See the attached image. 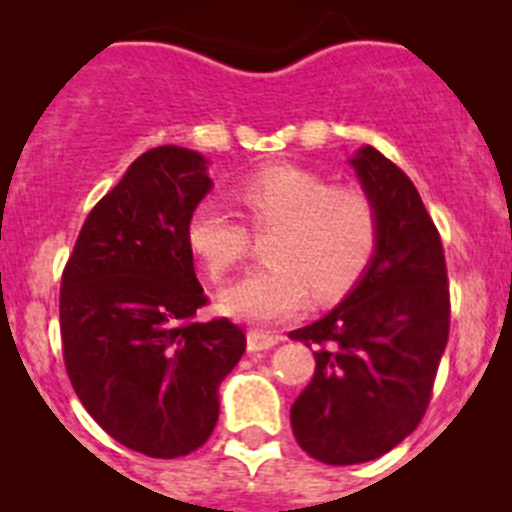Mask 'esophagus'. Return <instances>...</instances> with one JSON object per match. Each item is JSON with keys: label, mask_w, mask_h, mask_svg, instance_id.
<instances>
[{"label": "esophagus", "mask_w": 512, "mask_h": 512, "mask_svg": "<svg viewBox=\"0 0 512 512\" xmlns=\"http://www.w3.org/2000/svg\"><path fill=\"white\" fill-rule=\"evenodd\" d=\"M274 345H279V335L264 330H251L248 332V350L251 353H259V350H271Z\"/></svg>", "instance_id": "esophagus-1"}]
</instances>
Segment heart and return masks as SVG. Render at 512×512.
Wrapping results in <instances>:
<instances>
[{"instance_id":"1","label":"heart","mask_w":512,"mask_h":512,"mask_svg":"<svg viewBox=\"0 0 512 512\" xmlns=\"http://www.w3.org/2000/svg\"><path fill=\"white\" fill-rule=\"evenodd\" d=\"M238 203L256 231H269V264L248 271L220 294V309L236 320L281 322L302 312L314 294L332 302L368 274L381 215L358 185H330L302 164H269L243 177ZM190 251L213 281L225 279L251 251V231L213 198L200 200L185 223Z\"/></svg>"}]
</instances>
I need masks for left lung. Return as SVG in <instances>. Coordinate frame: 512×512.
Returning <instances> with one entry per match:
<instances>
[{
  "label": "left lung",
  "instance_id": "left-lung-1",
  "mask_svg": "<svg viewBox=\"0 0 512 512\" xmlns=\"http://www.w3.org/2000/svg\"><path fill=\"white\" fill-rule=\"evenodd\" d=\"M350 164L381 215L378 253L332 312L289 332L314 345L317 360L292 406L294 437L325 464L370 462L409 437L449 337L442 238L419 190L373 147Z\"/></svg>",
  "mask_w": 512,
  "mask_h": 512
}]
</instances>
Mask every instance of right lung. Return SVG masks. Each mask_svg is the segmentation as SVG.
<instances>
[{
    "instance_id": "obj_1",
    "label": "right lung",
    "mask_w": 512,
    "mask_h": 512,
    "mask_svg": "<svg viewBox=\"0 0 512 512\" xmlns=\"http://www.w3.org/2000/svg\"><path fill=\"white\" fill-rule=\"evenodd\" d=\"M210 187L203 154L149 149L88 213L63 271L73 391L109 437L147 457H185L208 442L220 383L246 350L231 320H192L208 297L185 223Z\"/></svg>"
}]
</instances>
